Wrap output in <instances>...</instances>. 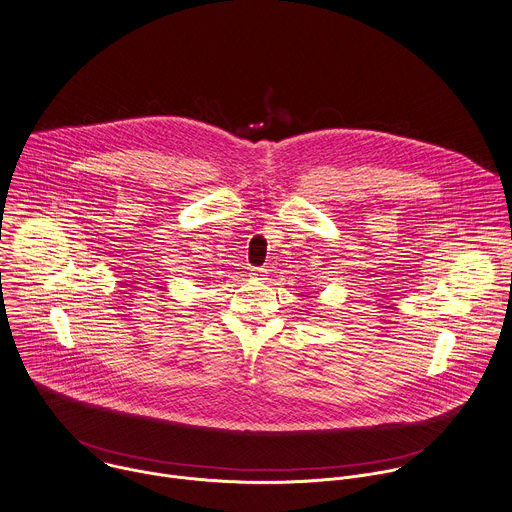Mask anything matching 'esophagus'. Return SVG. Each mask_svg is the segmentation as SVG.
<instances>
[{"label":"esophagus","mask_w":512,"mask_h":512,"mask_svg":"<svg viewBox=\"0 0 512 512\" xmlns=\"http://www.w3.org/2000/svg\"><path fill=\"white\" fill-rule=\"evenodd\" d=\"M265 273H267V269H263V267H253L251 269V275L257 277V279H265Z\"/></svg>","instance_id":"1"}]
</instances>
